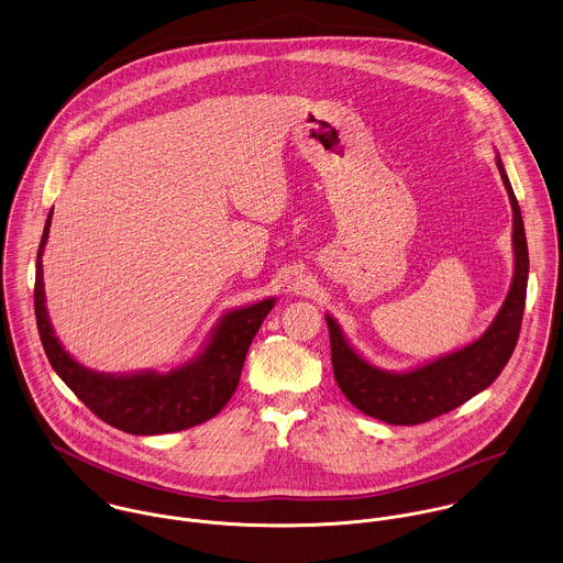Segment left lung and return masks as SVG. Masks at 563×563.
Instances as JSON below:
<instances>
[{
  "mask_svg": "<svg viewBox=\"0 0 563 563\" xmlns=\"http://www.w3.org/2000/svg\"><path fill=\"white\" fill-rule=\"evenodd\" d=\"M496 165L514 211V278L500 311L481 338L420 367L389 372L365 361L327 313L339 389L365 416L396 427L429 422L489 387L514 354L527 302L529 247L522 213L500 156H496Z\"/></svg>",
  "mask_w": 563,
  "mask_h": 563,
  "instance_id": "1",
  "label": "left lung"
}]
</instances>
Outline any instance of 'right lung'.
Returning <instances> with one entry per match:
<instances>
[{
	"label": "right lung",
	"mask_w": 563,
	"mask_h": 563,
	"mask_svg": "<svg viewBox=\"0 0 563 563\" xmlns=\"http://www.w3.org/2000/svg\"><path fill=\"white\" fill-rule=\"evenodd\" d=\"M47 216L36 252L34 313L41 343L65 385L107 424L130 435H163L191 429L216 418L232 398L247 347L276 298L239 307L224 313L205 347L169 372L141 369L132 374H104L80 365L54 335L43 289V250L49 236Z\"/></svg>",
	"instance_id": "add662e5"
}]
</instances>
